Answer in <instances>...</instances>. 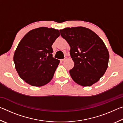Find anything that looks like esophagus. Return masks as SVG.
<instances>
[{
    "label": "esophagus",
    "instance_id": "1",
    "mask_svg": "<svg viewBox=\"0 0 123 123\" xmlns=\"http://www.w3.org/2000/svg\"><path fill=\"white\" fill-rule=\"evenodd\" d=\"M66 60V59H61V61H62V62H63V61H64Z\"/></svg>",
    "mask_w": 123,
    "mask_h": 123
}]
</instances>
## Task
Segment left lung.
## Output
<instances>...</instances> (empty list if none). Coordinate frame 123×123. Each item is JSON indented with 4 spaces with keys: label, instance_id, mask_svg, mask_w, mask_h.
<instances>
[{
    "label": "left lung",
    "instance_id": "8db88e82",
    "mask_svg": "<svg viewBox=\"0 0 123 123\" xmlns=\"http://www.w3.org/2000/svg\"><path fill=\"white\" fill-rule=\"evenodd\" d=\"M60 31L70 47L74 63L69 70L73 80L84 87L98 81L109 64V53L103 41L92 30L83 26L66 28Z\"/></svg>",
    "mask_w": 123,
    "mask_h": 123
}]
</instances>
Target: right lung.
Listing matches in <instances>:
<instances>
[{"label":"right lung","mask_w":123,"mask_h":123,"mask_svg":"<svg viewBox=\"0 0 123 123\" xmlns=\"http://www.w3.org/2000/svg\"><path fill=\"white\" fill-rule=\"evenodd\" d=\"M59 30L40 27L30 30L18 44L13 56L19 76L32 86H44L53 79L60 60L54 59L51 45Z\"/></svg>","instance_id":"right-lung-1"}]
</instances>
